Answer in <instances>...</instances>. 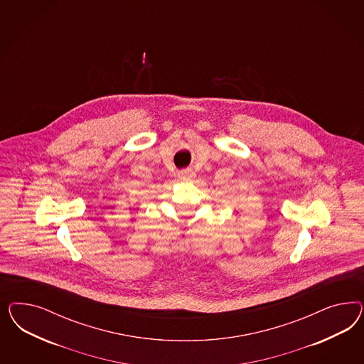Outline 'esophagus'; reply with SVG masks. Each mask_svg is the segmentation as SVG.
<instances>
[{"instance_id": "1", "label": "esophagus", "mask_w": 364, "mask_h": 364, "mask_svg": "<svg viewBox=\"0 0 364 364\" xmlns=\"http://www.w3.org/2000/svg\"><path fill=\"white\" fill-rule=\"evenodd\" d=\"M177 176L180 180H184V181H188V180H191V178H193V172H192V169H183V171H180L178 173H177Z\"/></svg>"}]
</instances>
